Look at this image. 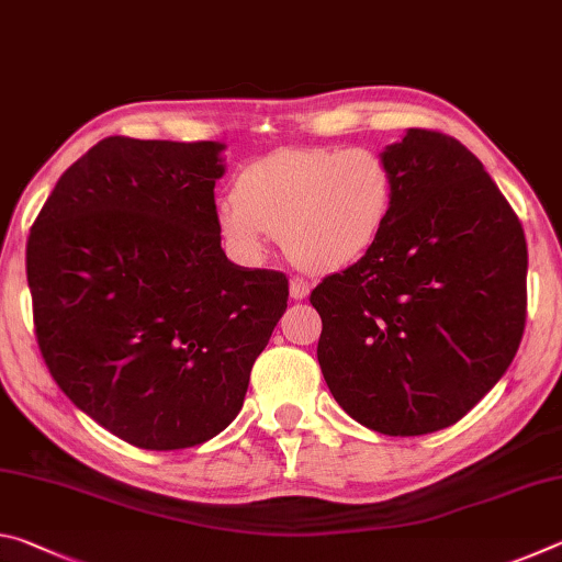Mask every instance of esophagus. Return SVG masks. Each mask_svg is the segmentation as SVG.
Listing matches in <instances>:
<instances>
[{
	"label": "esophagus",
	"mask_w": 562,
	"mask_h": 562,
	"mask_svg": "<svg viewBox=\"0 0 562 562\" xmlns=\"http://www.w3.org/2000/svg\"><path fill=\"white\" fill-rule=\"evenodd\" d=\"M310 294V284L302 278H292L290 280V297L292 300H304Z\"/></svg>",
	"instance_id": "esophagus-1"
}]
</instances>
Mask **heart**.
<instances>
[{
  "mask_svg": "<svg viewBox=\"0 0 562 562\" xmlns=\"http://www.w3.org/2000/svg\"><path fill=\"white\" fill-rule=\"evenodd\" d=\"M394 170L372 148H284L255 160L217 203L227 245L258 260L272 237L310 272H331L372 250L394 205Z\"/></svg>",
  "mask_w": 562,
  "mask_h": 562,
  "instance_id": "heart-1",
  "label": "heart"
}]
</instances>
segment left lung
Instances as JSON below:
<instances>
[{
  "instance_id": "left-lung-1",
  "label": "left lung",
  "mask_w": 562,
  "mask_h": 562,
  "mask_svg": "<svg viewBox=\"0 0 562 562\" xmlns=\"http://www.w3.org/2000/svg\"><path fill=\"white\" fill-rule=\"evenodd\" d=\"M396 190L364 258L310 294L331 396L367 429L422 436L506 374L526 327L518 215L461 140L408 128L382 154Z\"/></svg>"
}]
</instances>
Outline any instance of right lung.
Listing matches in <instances>:
<instances>
[{"mask_svg": "<svg viewBox=\"0 0 562 562\" xmlns=\"http://www.w3.org/2000/svg\"><path fill=\"white\" fill-rule=\"evenodd\" d=\"M223 148L103 138L64 170L26 243L54 382L138 449H190L231 426L288 310L282 272L225 258Z\"/></svg>", "mask_w": 562, "mask_h": 562, "instance_id": "obj_1", "label": "right lung"}]
</instances>
